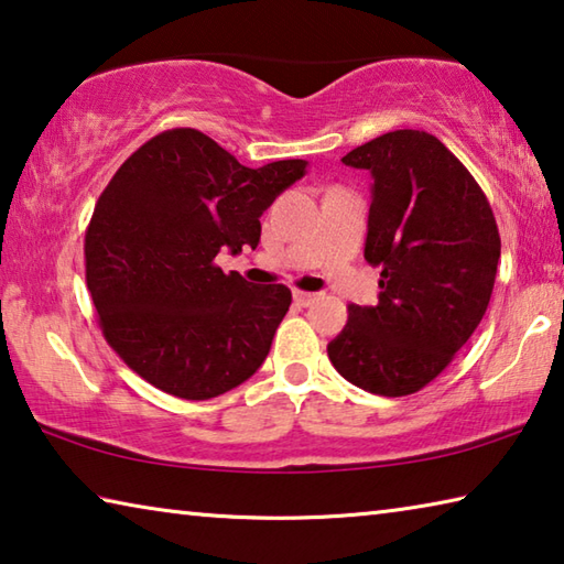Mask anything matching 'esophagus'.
<instances>
[{
	"label": "esophagus",
	"instance_id": "obj_1",
	"mask_svg": "<svg viewBox=\"0 0 564 564\" xmlns=\"http://www.w3.org/2000/svg\"><path fill=\"white\" fill-rule=\"evenodd\" d=\"M293 301L299 305H311L316 301V293H308V291H293Z\"/></svg>",
	"mask_w": 564,
	"mask_h": 564
}]
</instances>
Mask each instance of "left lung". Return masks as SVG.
<instances>
[{
  "instance_id": "1",
  "label": "left lung",
  "mask_w": 564,
  "mask_h": 564,
  "mask_svg": "<svg viewBox=\"0 0 564 564\" xmlns=\"http://www.w3.org/2000/svg\"><path fill=\"white\" fill-rule=\"evenodd\" d=\"M343 164L373 176L366 261L380 269V295L378 305H350L328 358L368 393H417L488 311L498 224L470 171L427 131H388Z\"/></svg>"
}]
</instances>
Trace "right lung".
<instances>
[{
  "instance_id": "add662e5",
  "label": "right lung",
  "mask_w": 564,
  "mask_h": 564,
  "mask_svg": "<svg viewBox=\"0 0 564 564\" xmlns=\"http://www.w3.org/2000/svg\"><path fill=\"white\" fill-rule=\"evenodd\" d=\"M303 174V159L248 169L196 129H169L123 161L94 206L84 259L104 338L133 373L208 400L261 368L291 291L214 261L259 246L261 214Z\"/></svg>"
}]
</instances>
